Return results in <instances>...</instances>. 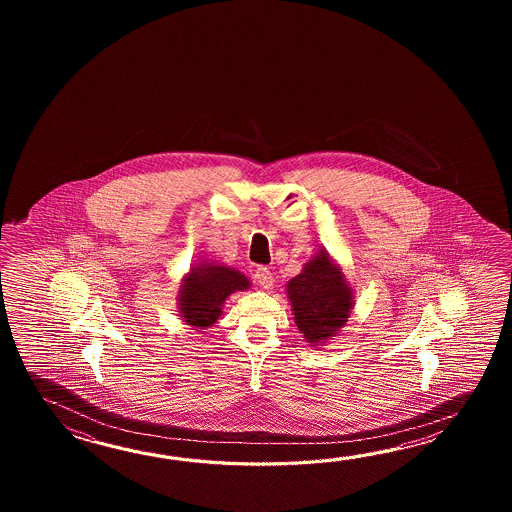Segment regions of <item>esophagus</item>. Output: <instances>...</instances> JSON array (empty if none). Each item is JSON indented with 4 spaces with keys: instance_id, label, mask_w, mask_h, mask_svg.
I'll return each instance as SVG.
<instances>
[{
    "instance_id": "esophagus-1",
    "label": "esophagus",
    "mask_w": 512,
    "mask_h": 512,
    "mask_svg": "<svg viewBox=\"0 0 512 512\" xmlns=\"http://www.w3.org/2000/svg\"><path fill=\"white\" fill-rule=\"evenodd\" d=\"M254 280L258 282L260 287L263 289H271L272 283H274V278H272V272L267 269V267H258L256 272H254Z\"/></svg>"
}]
</instances>
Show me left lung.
Returning a JSON list of instances; mask_svg holds the SVG:
<instances>
[{
    "label": "left lung",
    "mask_w": 512,
    "mask_h": 512,
    "mask_svg": "<svg viewBox=\"0 0 512 512\" xmlns=\"http://www.w3.org/2000/svg\"><path fill=\"white\" fill-rule=\"evenodd\" d=\"M294 324L304 335L307 346L320 348L348 324L355 305V291L342 267L322 247L302 265V272L287 285Z\"/></svg>",
    "instance_id": "8db88e82"
}]
</instances>
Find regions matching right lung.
Listing matches in <instances>:
<instances>
[{
    "label": "right lung",
    "mask_w": 512,
    "mask_h": 512,
    "mask_svg": "<svg viewBox=\"0 0 512 512\" xmlns=\"http://www.w3.org/2000/svg\"><path fill=\"white\" fill-rule=\"evenodd\" d=\"M247 289H251V280L243 272L218 261H199L181 278L177 291L179 316L186 326L203 333L218 322L230 294Z\"/></svg>",
    "instance_id": "obj_1"
}]
</instances>
